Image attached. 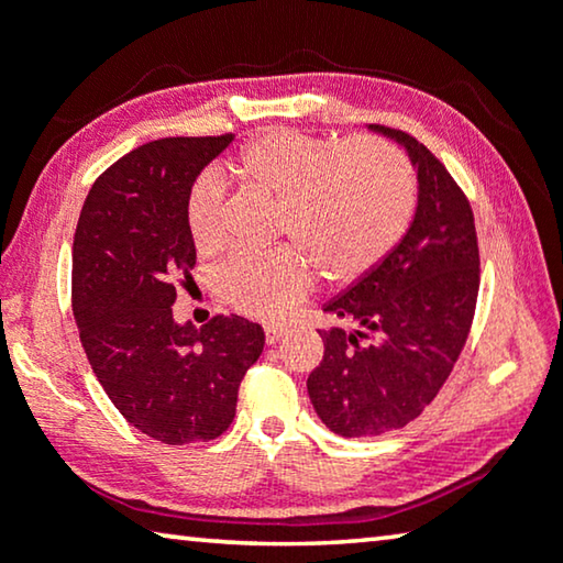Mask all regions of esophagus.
<instances>
[{"mask_svg": "<svg viewBox=\"0 0 563 563\" xmlns=\"http://www.w3.org/2000/svg\"><path fill=\"white\" fill-rule=\"evenodd\" d=\"M285 335V328L278 325H265V343L267 345H275Z\"/></svg>", "mask_w": 563, "mask_h": 563, "instance_id": "34e87169", "label": "esophagus"}]
</instances>
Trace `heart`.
I'll use <instances>...</instances> for the list:
<instances>
[{
    "mask_svg": "<svg viewBox=\"0 0 563 563\" xmlns=\"http://www.w3.org/2000/svg\"><path fill=\"white\" fill-rule=\"evenodd\" d=\"M230 169L250 190L280 200L278 233L335 283H353L376 267L416 208V177L406 157L373 137L325 140L273 128L247 140ZM220 208L222 183L202 175L185 205L187 230L202 257L222 247ZM307 256L290 245L233 255L218 271V288L240 313L280 320L313 285Z\"/></svg>",
    "mask_w": 563,
    "mask_h": 563,
    "instance_id": "b5f03b06",
    "label": "heart"
}]
</instances>
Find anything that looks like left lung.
Returning a JSON list of instances; mask_svg holds the SVG:
<instances>
[{
    "instance_id": "obj_1",
    "label": "left lung",
    "mask_w": 563,
    "mask_h": 563,
    "mask_svg": "<svg viewBox=\"0 0 563 563\" xmlns=\"http://www.w3.org/2000/svg\"><path fill=\"white\" fill-rule=\"evenodd\" d=\"M371 130L406 147L418 205L404 240L323 308L358 325L323 330V361L308 376L320 421L345 439L404 428L439 396L466 345L481 283L474 210L449 169L408 132Z\"/></svg>"
}]
</instances>
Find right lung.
<instances>
[{
	"mask_svg": "<svg viewBox=\"0 0 563 563\" xmlns=\"http://www.w3.org/2000/svg\"><path fill=\"white\" fill-rule=\"evenodd\" d=\"M230 142L228 132L132 150L97 177L75 230L73 310L87 361L114 408L167 445L228 431L265 345L263 328L240 316L202 328L173 318L177 283L195 267L187 195Z\"/></svg>",
	"mask_w": 563,
	"mask_h": 563,
	"instance_id": "obj_1",
	"label": "right lung"
}]
</instances>
